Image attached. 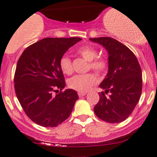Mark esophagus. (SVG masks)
Returning <instances> with one entry per match:
<instances>
[{
  "instance_id": "1",
  "label": "esophagus",
  "mask_w": 157,
  "mask_h": 157,
  "mask_svg": "<svg viewBox=\"0 0 157 157\" xmlns=\"http://www.w3.org/2000/svg\"><path fill=\"white\" fill-rule=\"evenodd\" d=\"M78 94L79 97H84L85 95H86V93L85 92H78Z\"/></svg>"
}]
</instances>
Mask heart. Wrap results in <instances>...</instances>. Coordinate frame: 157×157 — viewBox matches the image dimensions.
<instances>
[{"label": "heart", "instance_id": "heart-1", "mask_svg": "<svg viewBox=\"0 0 157 157\" xmlns=\"http://www.w3.org/2000/svg\"><path fill=\"white\" fill-rule=\"evenodd\" d=\"M78 53L87 61L91 70L99 74L103 73L108 68V62L104 58H97V49L90 45H85L78 50ZM60 68L64 74L70 75L72 72V62L68 56H63L60 58ZM97 78L94 74L87 73L75 75L68 80V86L72 90L79 92H86L90 90L93 85H96Z\"/></svg>", "mask_w": 157, "mask_h": 157}]
</instances>
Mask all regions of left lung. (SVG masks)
I'll return each mask as SVG.
<instances>
[{
    "instance_id": "obj_1",
    "label": "left lung",
    "mask_w": 157,
    "mask_h": 157,
    "mask_svg": "<svg viewBox=\"0 0 157 157\" xmlns=\"http://www.w3.org/2000/svg\"><path fill=\"white\" fill-rule=\"evenodd\" d=\"M102 45L109 54V71L99 87V100L94 112L111 124L121 123L132 114L142 90V72L134 53L125 45L111 37L89 39ZM110 93L109 97L105 94Z\"/></svg>"
}]
</instances>
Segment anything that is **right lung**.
I'll return each instance as SVG.
<instances>
[{
	"instance_id": "obj_1",
	"label": "right lung",
	"mask_w": 157,
	"mask_h": 157,
	"mask_svg": "<svg viewBox=\"0 0 157 157\" xmlns=\"http://www.w3.org/2000/svg\"><path fill=\"white\" fill-rule=\"evenodd\" d=\"M82 40L43 39L27 47L18 59L14 76L16 97L27 116L38 125L55 127L70 117L78 96L72 89L61 91L66 82L59 62ZM55 92L59 94L55 95Z\"/></svg>"
}]
</instances>
